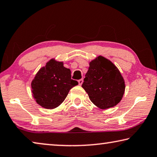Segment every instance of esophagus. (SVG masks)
<instances>
[{"label": "esophagus", "mask_w": 157, "mask_h": 157, "mask_svg": "<svg viewBox=\"0 0 157 157\" xmlns=\"http://www.w3.org/2000/svg\"><path fill=\"white\" fill-rule=\"evenodd\" d=\"M78 84L80 85V86H81L82 83H83V78H81V79H80V80H78Z\"/></svg>", "instance_id": "34e87169"}]
</instances>
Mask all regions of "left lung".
Listing matches in <instances>:
<instances>
[{
    "label": "left lung",
    "instance_id": "left-lung-1",
    "mask_svg": "<svg viewBox=\"0 0 157 157\" xmlns=\"http://www.w3.org/2000/svg\"><path fill=\"white\" fill-rule=\"evenodd\" d=\"M82 88L95 106L107 109L116 106L121 101L125 84L114 64L99 56L90 63Z\"/></svg>",
    "mask_w": 157,
    "mask_h": 157
}]
</instances>
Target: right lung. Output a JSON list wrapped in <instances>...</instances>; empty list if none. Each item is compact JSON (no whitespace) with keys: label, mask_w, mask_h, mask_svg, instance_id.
<instances>
[{"label":"right lung","mask_w":157,"mask_h":157,"mask_svg":"<svg viewBox=\"0 0 157 157\" xmlns=\"http://www.w3.org/2000/svg\"><path fill=\"white\" fill-rule=\"evenodd\" d=\"M78 84L71 78L70 69L65 67L63 62L51 59L33 80V96L41 106L53 109L60 106L69 90Z\"/></svg>","instance_id":"1"}]
</instances>
